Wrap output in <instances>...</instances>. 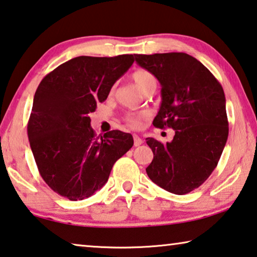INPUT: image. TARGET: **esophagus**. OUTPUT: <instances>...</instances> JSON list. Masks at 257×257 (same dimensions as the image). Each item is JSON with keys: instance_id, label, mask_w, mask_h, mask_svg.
<instances>
[{"instance_id": "obj_1", "label": "esophagus", "mask_w": 257, "mask_h": 257, "mask_svg": "<svg viewBox=\"0 0 257 257\" xmlns=\"http://www.w3.org/2000/svg\"><path fill=\"white\" fill-rule=\"evenodd\" d=\"M142 144H143V140H142V138H141L140 136L134 135V145H135V146H140V145H142Z\"/></svg>"}]
</instances>
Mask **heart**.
Masks as SVG:
<instances>
[{
	"label": "heart",
	"instance_id": "heart-1",
	"mask_svg": "<svg viewBox=\"0 0 257 257\" xmlns=\"http://www.w3.org/2000/svg\"><path fill=\"white\" fill-rule=\"evenodd\" d=\"M133 80L137 88L143 92L145 89H148L151 85H157V79L154 77L152 73L145 70L136 71L133 74ZM144 113H129L125 115V121L128 122L129 125L134 128H138L142 124V121L144 120Z\"/></svg>",
	"mask_w": 257,
	"mask_h": 257
}]
</instances>
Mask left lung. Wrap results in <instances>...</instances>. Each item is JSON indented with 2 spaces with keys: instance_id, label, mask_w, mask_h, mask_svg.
Here are the masks:
<instances>
[{
  "instance_id": "left-lung-1",
  "label": "left lung",
  "mask_w": 257,
  "mask_h": 257,
  "mask_svg": "<svg viewBox=\"0 0 257 257\" xmlns=\"http://www.w3.org/2000/svg\"><path fill=\"white\" fill-rule=\"evenodd\" d=\"M136 63L161 84L153 124L175 130L172 142L146 138L153 160L150 180L175 194L200 186L216 168L229 135L225 95L205 65L184 52L135 55Z\"/></svg>"
}]
</instances>
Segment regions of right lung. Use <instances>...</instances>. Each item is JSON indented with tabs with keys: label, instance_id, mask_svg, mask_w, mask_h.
Listing matches in <instances>:
<instances>
[{
	"label": "right lung",
	"instance_id": "1",
	"mask_svg": "<svg viewBox=\"0 0 257 257\" xmlns=\"http://www.w3.org/2000/svg\"><path fill=\"white\" fill-rule=\"evenodd\" d=\"M134 55L75 57L43 77L33 99L28 141L44 182L72 201L100 190L113 165L132 149L120 130L95 135L89 113L107 98Z\"/></svg>",
	"mask_w": 257,
	"mask_h": 257
}]
</instances>
